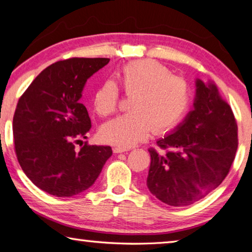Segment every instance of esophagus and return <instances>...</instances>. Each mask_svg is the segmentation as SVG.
I'll use <instances>...</instances> for the list:
<instances>
[{"mask_svg":"<svg viewBox=\"0 0 252 252\" xmlns=\"http://www.w3.org/2000/svg\"><path fill=\"white\" fill-rule=\"evenodd\" d=\"M126 151H129V149H126V148H122V147H114L113 148L114 153H122V152H126Z\"/></svg>","mask_w":252,"mask_h":252,"instance_id":"1","label":"esophagus"}]
</instances>
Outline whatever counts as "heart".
Segmentation results:
<instances>
[{
    "label": "heart",
    "instance_id": "obj_1",
    "mask_svg": "<svg viewBox=\"0 0 252 252\" xmlns=\"http://www.w3.org/2000/svg\"><path fill=\"white\" fill-rule=\"evenodd\" d=\"M123 92L132 95L131 112L122 114L101 126L103 141L129 148L146 140L151 131L165 133L176 127L191 106L189 84L172 75L167 66L153 60H139L117 72ZM120 91L113 81H105L93 93V106L101 117L114 113Z\"/></svg>",
    "mask_w": 252,
    "mask_h": 252
}]
</instances>
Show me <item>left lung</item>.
Segmentation results:
<instances>
[{
    "label": "left lung",
    "instance_id": "obj_1",
    "mask_svg": "<svg viewBox=\"0 0 252 252\" xmlns=\"http://www.w3.org/2000/svg\"><path fill=\"white\" fill-rule=\"evenodd\" d=\"M194 110L172 134L150 148L147 187L173 207L192 204L218 188L228 176L238 149V126L230 105L213 83L197 80Z\"/></svg>",
    "mask_w": 252,
    "mask_h": 252
}]
</instances>
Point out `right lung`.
<instances>
[{"label":"right lung","instance_id":"obj_1","mask_svg":"<svg viewBox=\"0 0 252 252\" xmlns=\"http://www.w3.org/2000/svg\"><path fill=\"white\" fill-rule=\"evenodd\" d=\"M109 61L71 58L55 62L19 99L13 117L16 158L30 180L55 197H72L89 189L112 156L111 147L81 140L87 138L91 120L79 102L87 80Z\"/></svg>","mask_w":252,"mask_h":252}]
</instances>
